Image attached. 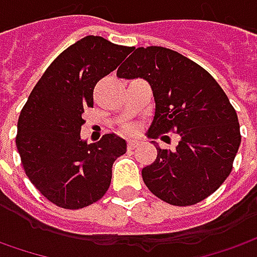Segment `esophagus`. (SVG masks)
<instances>
[{
    "mask_svg": "<svg viewBox=\"0 0 257 257\" xmlns=\"http://www.w3.org/2000/svg\"><path fill=\"white\" fill-rule=\"evenodd\" d=\"M136 146H139L138 141H129L128 142V149H135Z\"/></svg>",
    "mask_w": 257,
    "mask_h": 257,
    "instance_id": "1",
    "label": "esophagus"
}]
</instances>
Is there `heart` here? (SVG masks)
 <instances>
[{
  "instance_id": "obj_1",
  "label": "heart",
  "mask_w": 257,
  "mask_h": 257,
  "mask_svg": "<svg viewBox=\"0 0 257 257\" xmlns=\"http://www.w3.org/2000/svg\"><path fill=\"white\" fill-rule=\"evenodd\" d=\"M129 131H134V129H132V128H131V129H129Z\"/></svg>"
}]
</instances>
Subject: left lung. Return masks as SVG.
<instances>
[{
  "label": "left lung",
  "instance_id": "8db88e82",
  "mask_svg": "<svg viewBox=\"0 0 257 257\" xmlns=\"http://www.w3.org/2000/svg\"><path fill=\"white\" fill-rule=\"evenodd\" d=\"M116 77L149 81L156 102L151 138L169 132L180 136L174 151L156 148L155 162L142 169L151 193L177 207L215 193L232 172L242 139L236 111L215 78L162 46L132 48Z\"/></svg>",
  "mask_w": 257,
  "mask_h": 257
}]
</instances>
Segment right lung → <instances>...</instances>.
Instances as JSON below:
<instances>
[{"instance_id": "add662e5", "label": "right lung", "mask_w": 257, "mask_h": 257, "mask_svg": "<svg viewBox=\"0 0 257 257\" xmlns=\"http://www.w3.org/2000/svg\"><path fill=\"white\" fill-rule=\"evenodd\" d=\"M132 48L101 36H85L56 57L21 111L15 138L26 176L43 197L66 209H80L108 191L112 165L125 141L106 134L97 143L80 139L84 108L92 92Z\"/></svg>"}]
</instances>
